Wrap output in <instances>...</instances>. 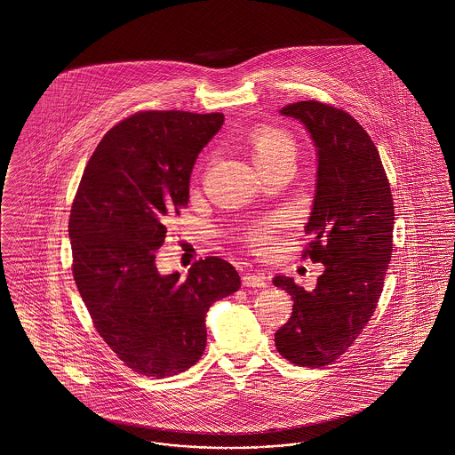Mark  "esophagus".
Instances as JSON below:
<instances>
[{"instance_id": "obj_1", "label": "esophagus", "mask_w": 455, "mask_h": 455, "mask_svg": "<svg viewBox=\"0 0 455 455\" xmlns=\"http://www.w3.org/2000/svg\"><path fill=\"white\" fill-rule=\"evenodd\" d=\"M242 283L245 287H251V289H262V287L267 285V278L264 275H259V273H250V275H245L242 278Z\"/></svg>"}]
</instances>
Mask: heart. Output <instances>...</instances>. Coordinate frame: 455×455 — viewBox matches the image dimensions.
I'll return each instance as SVG.
<instances>
[{
    "label": "heart",
    "instance_id": "heart-1",
    "mask_svg": "<svg viewBox=\"0 0 455 455\" xmlns=\"http://www.w3.org/2000/svg\"><path fill=\"white\" fill-rule=\"evenodd\" d=\"M248 146L255 164L259 166L273 165L285 158H295L297 151V144L290 132L269 124H262L251 130V133L248 135ZM283 222L285 215H275L262 222L251 224L245 229V233H242V240L253 251L266 253L269 251V248L276 245V235Z\"/></svg>",
    "mask_w": 455,
    "mask_h": 455
}]
</instances>
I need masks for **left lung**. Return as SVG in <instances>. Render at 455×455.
I'll list each match as a JSON object with an SVG mask.
<instances>
[{
  "instance_id": "obj_1",
  "label": "left lung",
  "mask_w": 455,
  "mask_h": 455,
  "mask_svg": "<svg viewBox=\"0 0 455 455\" xmlns=\"http://www.w3.org/2000/svg\"><path fill=\"white\" fill-rule=\"evenodd\" d=\"M318 148L316 195L302 259L322 262L313 291L289 276L273 283L293 299L289 322L275 333L278 353L320 369L344 355L369 325L393 251L395 207L379 151L349 113L320 100L285 106Z\"/></svg>"
}]
</instances>
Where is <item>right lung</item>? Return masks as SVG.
<instances>
[{"label": "right lung", "mask_w": 455, "mask_h": 455, "mask_svg": "<svg viewBox=\"0 0 455 455\" xmlns=\"http://www.w3.org/2000/svg\"><path fill=\"white\" fill-rule=\"evenodd\" d=\"M222 113L139 111L115 124L84 166L69 215L73 276L95 331L133 372L164 379L188 371L207 346L208 307L240 289L219 257L188 276L160 275L165 222L189 202L200 151Z\"/></svg>", "instance_id": "add662e5"}]
</instances>
